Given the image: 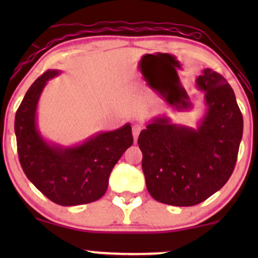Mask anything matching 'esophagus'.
<instances>
[{
    "instance_id": "1",
    "label": "esophagus",
    "mask_w": 258,
    "mask_h": 258,
    "mask_svg": "<svg viewBox=\"0 0 258 258\" xmlns=\"http://www.w3.org/2000/svg\"><path fill=\"white\" fill-rule=\"evenodd\" d=\"M141 129H142V126H141L140 124H134L133 125V136H134V140L137 141V139H139V135L141 133Z\"/></svg>"
}]
</instances>
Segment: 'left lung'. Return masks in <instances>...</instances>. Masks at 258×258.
<instances>
[{"mask_svg": "<svg viewBox=\"0 0 258 258\" xmlns=\"http://www.w3.org/2000/svg\"><path fill=\"white\" fill-rule=\"evenodd\" d=\"M195 84L206 104L196 128L156 116L137 141L148 191L169 206L191 207L218 191L234 171L243 135L241 110L227 80L206 68Z\"/></svg>", "mask_w": 258, "mask_h": 258, "instance_id": "obj_1", "label": "left lung"}]
</instances>
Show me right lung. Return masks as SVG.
I'll return each instance as SVG.
<instances>
[{
    "mask_svg": "<svg viewBox=\"0 0 258 258\" xmlns=\"http://www.w3.org/2000/svg\"><path fill=\"white\" fill-rule=\"evenodd\" d=\"M61 73L49 69L31 84L16 111L15 135L20 163L28 179L54 203L72 207L104 195L112 168L134 139L130 123L96 133L73 146L45 139L38 128V101L48 81Z\"/></svg>",
    "mask_w": 258,
    "mask_h": 258,
    "instance_id": "obj_1",
    "label": "right lung"
}]
</instances>
